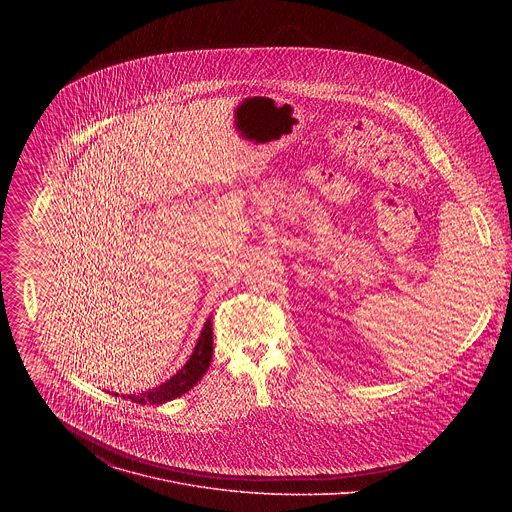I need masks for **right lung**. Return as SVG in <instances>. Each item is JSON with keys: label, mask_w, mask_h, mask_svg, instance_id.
Wrapping results in <instances>:
<instances>
[{"label": "right lung", "mask_w": 512, "mask_h": 512, "mask_svg": "<svg viewBox=\"0 0 512 512\" xmlns=\"http://www.w3.org/2000/svg\"><path fill=\"white\" fill-rule=\"evenodd\" d=\"M213 359V321L207 319L201 337L195 345L193 355L189 357V361L183 365L181 370H177V374H173L169 380H165L163 384L142 392V394H128L126 398L136 402V404H165L169 400H175L177 396L189 392L201 378L203 374L209 370ZM118 396V394H116Z\"/></svg>", "instance_id": "right-lung-1"}]
</instances>
